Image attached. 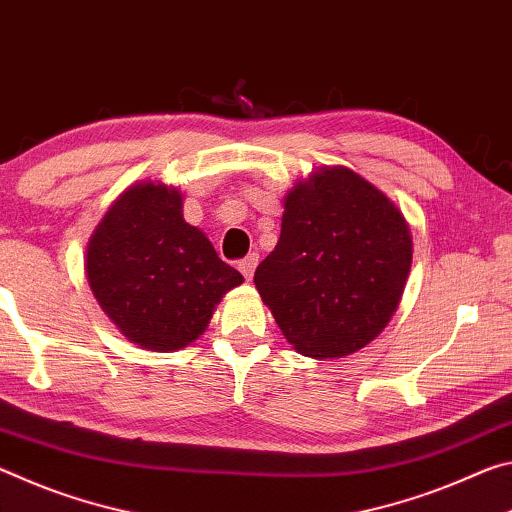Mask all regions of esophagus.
<instances>
[{"instance_id": "obj_1", "label": "esophagus", "mask_w": 512, "mask_h": 512, "mask_svg": "<svg viewBox=\"0 0 512 512\" xmlns=\"http://www.w3.org/2000/svg\"><path fill=\"white\" fill-rule=\"evenodd\" d=\"M256 265H258V254H254V251H251L247 258H242V261H240L238 267H240V272H242V276H245L247 281H251V276H254Z\"/></svg>"}]
</instances>
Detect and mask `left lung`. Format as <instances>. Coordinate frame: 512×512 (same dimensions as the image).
Listing matches in <instances>:
<instances>
[{"label": "left lung", "instance_id": "1", "mask_svg": "<svg viewBox=\"0 0 512 512\" xmlns=\"http://www.w3.org/2000/svg\"><path fill=\"white\" fill-rule=\"evenodd\" d=\"M410 263L395 201L349 167L324 165L288 190L281 238L254 283L292 349L345 358L388 326Z\"/></svg>", "mask_w": 512, "mask_h": 512}]
</instances>
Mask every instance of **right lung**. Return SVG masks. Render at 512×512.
<instances>
[{
	"instance_id": "add662e5",
	"label": "right lung",
	"mask_w": 512,
	"mask_h": 512,
	"mask_svg": "<svg viewBox=\"0 0 512 512\" xmlns=\"http://www.w3.org/2000/svg\"><path fill=\"white\" fill-rule=\"evenodd\" d=\"M86 279L117 331L149 351H177L206 331L242 274L183 220V195L163 181L133 183L92 231Z\"/></svg>"
}]
</instances>
